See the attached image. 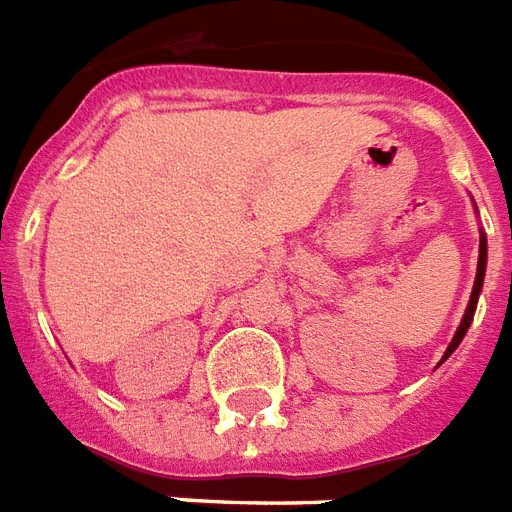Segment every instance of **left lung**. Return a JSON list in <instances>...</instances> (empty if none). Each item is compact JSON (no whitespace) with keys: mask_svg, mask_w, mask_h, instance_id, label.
I'll use <instances>...</instances> for the list:
<instances>
[{"mask_svg":"<svg viewBox=\"0 0 512 512\" xmlns=\"http://www.w3.org/2000/svg\"><path fill=\"white\" fill-rule=\"evenodd\" d=\"M475 204V201H473ZM486 260H489V247H486V233L481 230V244H478V273H475V284H473V295H470V303H467V311H464L462 322H459V327H456L454 338H451V343H448L446 354H443V360L446 362L451 354L456 351V346L462 343V338L467 335V330H470V325H473V317H475V308H478V298H481V290H483V276H486ZM438 362V365H440Z\"/></svg>","mask_w":512,"mask_h":512,"instance_id":"1","label":"left lung"}]
</instances>
